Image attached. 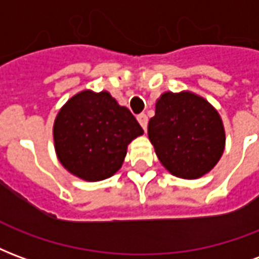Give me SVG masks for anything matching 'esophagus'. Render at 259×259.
<instances>
[{
	"label": "esophagus",
	"mask_w": 259,
	"mask_h": 259,
	"mask_svg": "<svg viewBox=\"0 0 259 259\" xmlns=\"http://www.w3.org/2000/svg\"><path fill=\"white\" fill-rule=\"evenodd\" d=\"M137 120H139V123L141 124V127L144 130H147V124H148V116H147L146 113H140V115H137Z\"/></svg>",
	"instance_id": "1"
}]
</instances>
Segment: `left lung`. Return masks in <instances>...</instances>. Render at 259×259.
<instances>
[{
    "label": "left lung",
    "instance_id": "8db88e82",
    "mask_svg": "<svg viewBox=\"0 0 259 259\" xmlns=\"http://www.w3.org/2000/svg\"><path fill=\"white\" fill-rule=\"evenodd\" d=\"M148 139L165 169L182 179L208 174L222 157L226 140L217 109L190 91H168L158 98Z\"/></svg>",
    "mask_w": 259,
    "mask_h": 259
}]
</instances>
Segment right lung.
Segmentation results:
<instances>
[{
	"label": "right lung",
	"mask_w": 259,
	"mask_h": 259,
	"mask_svg": "<svg viewBox=\"0 0 259 259\" xmlns=\"http://www.w3.org/2000/svg\"><path fill=\"white\" fill-rule=\"evenodd\" d=\"M143 133L132 112L120 107L108 91H80L61 108L54 122L59 162L87 182L116 174L127 146Z\"/></svg>",
	"instance_id": "right-lung-1"
}]
</instances>
